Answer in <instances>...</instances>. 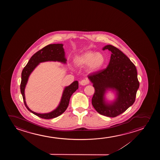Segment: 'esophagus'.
Wrapping results in <instances>:
<instances>
[{"mask_svg": "<svg viewBox=\"0 0 160 160\" xmlns=\"http://www.w3.org/2000/svg\"><path fill=\"white\" fill-rule=\"evenodd\" d=\"M88 83H89V81L88 80V79H83V80H82L80 82V85L82 86L86 85H88Z\"/></svg>", "mask_w": 160, "mask_h": 160, "instance_id": "1", "label": "esophagus"}]
</instances>
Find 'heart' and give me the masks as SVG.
Here are the masks:
<instances>
[{"label":"heart","instance_id":"1","mask_svg":"<svg viewBox=\"0 0 160 160\" xmlns=\"http://www.w3.org/2000/svg\"><path fill=\"white\" fill-rule=\"evenodd\" d=\"M74 63L78 66L88 65V70L94 72L103 67L105 63V57L101 53L88 51L75 57Z\"/></svg>","mask_w":160,"mask_h":160}]
</instances>
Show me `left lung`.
<instances>
[{
	"mask_svg": "<svg viewBox=\"0 0 160 160\" xmlns=\"http://www.w3.org/2000/svg\"><path fill=\"white\" fill-rule=\"evenodd\" d=\"M112 52L107 67L88 75L93 83L94 93L92 104L99 114L115 118L125 112L135 102L139 87L137 72L129 58L116 47L108 45L103 48ZM108 90L116 92L117 98L112 102L105 101Z\"/></svg>",
	"mask_w": 160,
	"mask_h": 160,
	"instance_id": "8db88e82",
	"label": "left lung"
}]
</instances>
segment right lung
Listing matches in <instances>:
<instances>
[{
	"mask_svg": "<svg viewBox=\"0 0 160 160\" xmlns=\"http://www.w3.org/2000/svg\"><path fill=\"white\" fill-rule=\"evenodd\" d=\"M63 46V45L62 44H50L44 47L40 50L38 51L29 60L28 63L27 64L26 66L24 67V69L22 70L21 74L20 90L23 97L24 105L29 112L44 119H50L57 118V116L61 115L66 111L69 105L70 97L79 88L78 81H74L70 85L64 88L58 106L52 112L45 114H40L33 112L28 107L25 101L24 90L29 75L34 69L40 63L47 61H58L66 63L67 59L65 58V52Z\"/></svg>",
	"mask_w": 160,
	"mask_h": 160,
	"instance_id": "obj_1",
	"label": "right lung"
}]
</instances>
